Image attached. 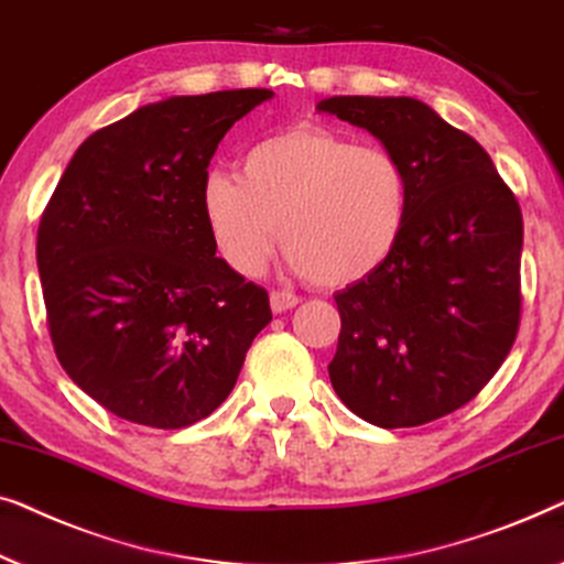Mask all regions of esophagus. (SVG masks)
Masks as SVG:
<instances>
[{"label": "esophagus", "instance_id": "obj_1", "mask_svg": "<svg viewBox=\"0 0 564 564\" xmlns=\"http://www.w3.org/2000/svg\"><path fill=\"white\" fill-rule=\"evenodd\" d=\"M299 304V296H293L289 291H273L271 293V308L273 314H283Z\"/></svg>", "mask_w": 564, "mask_h": 564}]
</instances>
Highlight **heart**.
Segmentation results:
<instances>
[{"mask_svg": "<svg viewBox=\"0 0 564 564\" xmlns=\"http://www.w3.org/2000/svg\"><path fill=\"white\" fill-rule=\"evenodd\" d=\"M199 204L232 271L263 273L279 235L293 271L343 289L391 258L406 227L409 178L383 148L324 127H291L245 150L240 178L209 173Z\"/></svg>", "mask_w": 564, "mask_h": 564, "instance_id": "heart-1", "label": "heart"}]
</instances>
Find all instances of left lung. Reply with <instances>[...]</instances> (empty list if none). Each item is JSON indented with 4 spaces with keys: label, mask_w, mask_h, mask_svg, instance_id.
Segmentation results:
<instances>
[{
    "label": "left lung",
    "mask_w": 564,
    "mask_h": 564,
    "mask_svg": "<svg viewBox=\"0 0 564 564\" xmlns=\"http://www.w3.org/2000/svg\"><path fill=\"white\" fill-rule=\"evenodd\" d=\"M316 109L368 130L409 178L391 258L335 293L332 388L383 430L434 422L475 399L517 339L519 202L486 150L424 101L329 97Z\"/></svg>",
    "instance_id": "left-lung-1"
}]
</instances>
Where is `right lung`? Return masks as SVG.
Returning <instances> with one entry per match:
<instances>
[{"label": "right lung", "instance_id": "obj_1", "mask_svg": "<svg viewBox=\"0 0 564 564\" xmlns=\"http://www.w3.org/2000/svg\"><path fill=\"white\" fill-rule=\"evenodd\" d=\"M271 89L145 105L82 142L37 227L47 327L68 378L127 422L209 416L273 319L217 258L199 194L229 127Z\"/></svg>", "mask_w": 564, "mask_h": 564}]
</instances>
